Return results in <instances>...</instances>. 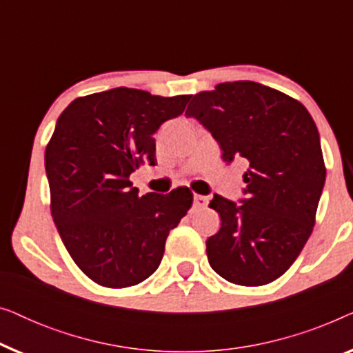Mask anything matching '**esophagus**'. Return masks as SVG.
<instances>
[{"instance_id": "esophagus-1", "label": "esophagus", "mask_w": 353, "mask_h": 353, "mask_svg": "<svg viewBox=\"0 0 353 353\" xmlns=\"http://www.w3.org/2000/svg\"><path fill=\"white\" fill-rule=\"evenodd\" d=\"M207 202H209V197L194 194V207H205Z\"/></svg>"}]
</instances>
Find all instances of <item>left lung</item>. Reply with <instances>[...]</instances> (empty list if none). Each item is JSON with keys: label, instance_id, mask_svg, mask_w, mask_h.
Listing matches in <instances>:
<instances>
[{"label": "left lung", "instance_id": "left-lung-1", "mask_svg": "<svg viewBox=\"0 0 353 353\" xmlns=\"http://www.w3.org/2000/svg\"><path fill=\"white\" fill-rule=\"evenodd\" d=\"M209 132L228 163L244 161L239 202L219 194V233L205 241L214 272L241 286L281 276L310 238L325 186L320 134L308 110L255 81L220 83L191 96L186 109Z\"/></svg>", "mask_w": 353, "mask_h": 353}]
</instances>
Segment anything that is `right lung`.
I'll list each match as a JSON object with an SVG mask.
<instances>
[{
	"instance_id": "right-lung-1",
	"label": "right lung",
	"mask_w": 353,
	"mask_h": 353,
	"mask_svg": "<svg viewBox=\"0 0 353 353\" xmlns=\"http://www.w3.org/2000/svg\"><path fill=\"white\" fill-rule=\"evenodd\" d=\"M190 98L120 86L72 101L57 119L45 152L51 215L70 257L101 286L151 276L168 233L190 210L188 188L139 196L130 181L141 163H156L154 133Z\"/></svg>"
}]
</instances>
